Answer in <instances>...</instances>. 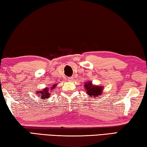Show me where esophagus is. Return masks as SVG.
Returning a JSON list of instances; mask_svg holds the SVG:
<instances>
[{
    "label": "esophagus",
    "instance_id": "obj_1",
    "mask_svg": "<svg viewBox=\"0 0 147 147\" xmlns=\"http://www.w3.org/2000/svg\"><path fill=\"white\" fill-rule=\"evenodd\" d=\"M68 80L69 81H72V80H73V78H69L68 79Z\"/></svg>",
    "mask_w": 147,
    "mask_h": 147
}]
</instances>
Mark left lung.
Instances as JSON below:
<instances>
[{
	"instance_id": "obj_1",
	"label": "left lung",
	"mask_w": 147,
	"mask_h": 147,
	"mask_svg": "<svg viewBox=\"0 0 147 147\" xmlns=\"http://www.w3.org/2000/svg\"><path fill=\"white\" fill-rule=\"evenodd\" d=\"M85 88L86 90V93L90 96H98V95L100 96L102 92V87L99 86L92 85V83L89 82L87 83L85 85Z\"/></svg>"
}]
</instances>
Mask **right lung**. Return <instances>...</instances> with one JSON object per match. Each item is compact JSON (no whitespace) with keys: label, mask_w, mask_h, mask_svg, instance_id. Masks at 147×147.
Here are the masks:
<instances>
[{"label":"right lung","mask_w":147,"mask_h":147,"mask_svg":"<svg viewBox=\"0 0 147 147\" xmlns=\"http://www.w3.org/2000/svg\"><path fill=\"white\" fill-rule=\"evenodd\" d=\"M56 86H57V85H53L52 89H53L54 87H55ZM50 90H51V89H50ZM38 92H39L38 94H39V96L40 97L41 99L46 100L47 98H49V96H51V94H50L49 92V88H45V89H44L43 90H40Z\"/></svg>","instance_id":"obj_1"}]
</instances>
